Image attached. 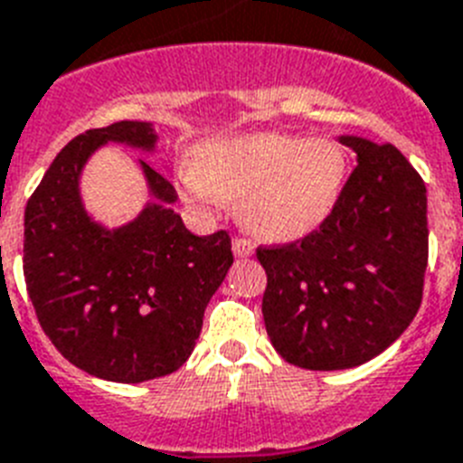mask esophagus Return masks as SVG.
I'll list each match as a JSON object with an SVG mask.
<instances>
[{"label": "esophagus", "instance_id": "obj_1", "mask_svg": "<svg viewBox=\"0 0 463 463\" xmlns=\"http://www.w3.org/2000/svg\"><path fill=\"white\" fill-rule=\"evenodd\" d=\"M232 250H234L236 258H248V255H253L255 246L253 241L243 239V236H236V239L232 241Z\"/></svg>", "mask_w": 463, "mask_h": 463}]
</instances>
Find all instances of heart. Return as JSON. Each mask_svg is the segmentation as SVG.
I'll return each mask as SVG.
<instances>
[{
  "instance_id": "1",
  "label": "heart",
  "mask_w": 463,
  "mask_h": 463,
  "mask_svg": "<svg viewBox=\"0 0 463 463\" xmlns=\"http://www.w3.org/2000/svg\"><path fill=\"white\" fill-rule=\"evenodd\" d=\"M347 179V151L331 137L253 132L205 144L179 167L191 205L239 203L241 220L269 241L309 234L331 215Z\"/></svg>"
}]
</instances>
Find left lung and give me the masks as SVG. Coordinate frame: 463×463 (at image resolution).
Masks as SVG:
<instances>
[{"label": "left lung", "mask_w": 463, "mask_h": 463, "mask_svg": "<svg viewBox=\"0 0 463 463\" xmlns=\"http://www.w3.org/2000/svg\"><path fill=\"white\" fill-rule=\"evenodd\" d=\"M357 154L331 215L305 239L258 248L274 350L312 372L353 369L404 334L429 265L426 184L392 144L343 135Z\"/></svg>", "instance_id": "1"}]
</instances>
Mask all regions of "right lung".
<instances>
[{
    "instance_id": "add662e5",
    "label": "right lung",
    "mask_w": 463,
    "mask_h": 463,
    "mask_svg": "<svg viewBox=\"0 0 463 463\" xmlns=\"http://www.w3.org/2000/svg\"><path fill=\"white\" fill-rule=\"evenodd\" d=\"M151 122L87 129L53 158L25 205L23 274L44 334L71 364L141 383L189 360L203 312L234 262L227 232L191 234L172 210L177 191L139 160L151 201L109 229L87 213L80 177L106 144L154 154Z\"/></svg>"
}]
</instances>
